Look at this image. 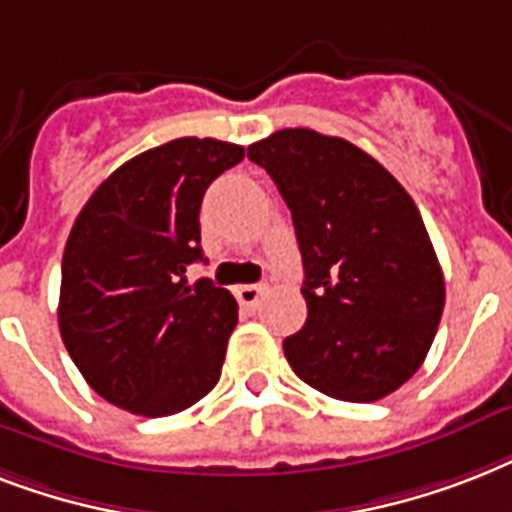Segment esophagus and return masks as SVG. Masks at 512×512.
I'll return each mask as SVG.
<instances>
[{"label": "esophagus", "mask_w": 512, "mask_h": 512, "mask_svg": "<svg viewBox=\"0 0 512 512\" xmlns=\"http://www.w3.org/2000/svg\"><path fill=\"white\" fill-rule=\"evenodd\" d=\"M260 297H263V287H257V284H241V287H236V300L241 305H247V308L260 303Z\"/></svg>", "instance_id": "esophagus-1"}]
</instances>
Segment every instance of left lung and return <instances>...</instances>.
<instances>
[{
  "label": "left lung",
  "instance_id": "obj_1",
  "mask_svg": "<svg viewBox=\"0 0 512 512\" xmlns=\"http://www.w3.org/2000/svg\"><path fill=\"white\" fill-rule=\"evenodd\" d=\"M287 201L303 255L308 319L284 340L311 388L369 404L398 390L430 350L446 287L404 185L342 138L279 130L252 143Z\"/></svg>",
  "mask_w": 512,
  "mask_h": 512
}]
</instances>
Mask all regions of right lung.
<instances>
[{
  "mask_svg": "<svg viewBox=\"0 0 512 512\" xmlns=\"http://www.w3.org/2000/svg\"><path fill=\"white\" fill-rule=\"evenodd\" d=\"M244 148L177 138L143 151L103 180L68 233L60 337L108 404L167 417L215 388L239 305L209 279L185 281L204 260L199 209Z\"/></svg>",
  "mask_w": 512,
  "mask_h": 512,
  "instance_id": "obj_1",
  "label": "right lung"
}]
</instances>
